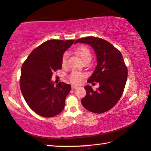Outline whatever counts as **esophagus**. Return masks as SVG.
Masks as SVG:
<instances>
[{
    "instance_id": "1",
    "label": "esophagus",
    "mask_w": 151,
    "mask_h": 151,
    "mask_svg": "<svg viewBox=\"0 0 151 151\" xmlns=\"http://www.w3.org/2000/svg\"><path fill=\"white\" fill-rule=\"evenodd\" d=\"M78 88V87L77 86H75V85H72V86H71V88H72L73 90Z\"/></svg>"
}]
</instances>
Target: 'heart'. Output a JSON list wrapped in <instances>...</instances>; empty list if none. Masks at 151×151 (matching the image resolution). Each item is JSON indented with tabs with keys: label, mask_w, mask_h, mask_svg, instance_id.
<instances>
[{
	"label": "heart",
	"mask_w": 151,
	"mask_h": 151,
	"mask_svg": "<svg viewBox=\"0 0 151 151\" xmlns=\"http://www.w3.org/2000/svg\"><path fill=\"white\" fill-rule=\"evenodd\" d=\"M76 52H77V54L80 57L83 61H84L88 59H91V52H90V50L86 47V46H80V47H78L77 48V50H76ZM68 55L67 53H65V54L63 55L61 59V64L63 66H65L66 65L67 61H68ZM82 74L77 72V71H74V72L71 73L70 76H69V78H70L71 82H73L75 83H80L81 82V80H82Z\"/></svg>",
	"instance_id": "1"
}]
</instances>
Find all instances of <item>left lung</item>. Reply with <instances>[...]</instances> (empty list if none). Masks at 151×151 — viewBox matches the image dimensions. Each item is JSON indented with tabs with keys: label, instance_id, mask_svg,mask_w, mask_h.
Listing matches in <instances>:
<instances>
[{
	"label": "left lung",
	"instance_id": "obj_1",
	"mask_svg": "<svg viewBox=\"0 0 151 151\" xmlns=\"http://www.w3.org/2000/svg\"><path fill=\"white\" fill-rule=\"evenodd\" d=\"M75 43L89 45L96 56L97 65L87 82H99V88L93 90L85 86L86 95L81 101L86 109L102 113L114 106L124 92L127 78V69L122 53L109 42L96 37L78 39Z\"/></svg>",
	"mask_w": 151,
	"mask_h": 151
}]
</instances>
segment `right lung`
<instances>
[{
  "mask_svg": "<svg viewBox=\"0 0 151 151\" xmlns=\"http://www.w3.org/2000/svg\"><path fill=\"white\" fill-rule=\"evenodd\" d=\"M74 40H50L32 50L22 65L20 88L31 109L45 117H51L63 110L71 85L60 82L55 86L52 72L62 68L63 53Z\"/></svg>",
  "mask_w": 151,
  "mask_h": 151,
  "instance_id": "right-lung-1",
  "label": "right lung"
}]
</instances>
